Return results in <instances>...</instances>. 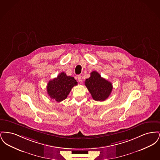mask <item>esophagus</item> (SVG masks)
<instances>
[{"label":"esophagus","mask_w":160,"mask_h":160,"mask_svg":"<svg viewBox=\"0 0 160 160\" xmlns=\"http://www.w3.org/2000/svg\"><path fill=\"white\" fill-rule=\"evenodd\" d=\"M77 78H78V80L80 83H82V76H77Z\"/></svg>","instance_id":"34e87169"}]
</instances>
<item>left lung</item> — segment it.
<instances>
[{
  "label": "left lung",
  "instance_id": "8db88e82",
  "mask_svg": "<svg viewBox=\"0 0 160 160\" xmlns=\"http://www.w3.org/2000/svg\"><path fill=\"white\" fill-rule=\"evenodd\" d=\"M86 87L91 93L93 99L103 101L110 96L113 86L111 82L101 77L97 71H92L89 78L86 79Z\"/></svg>",
  "mask_w": 160,
  "mask_h": 160
}]
</instances>
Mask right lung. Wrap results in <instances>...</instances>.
Returning a JSON list of instances; mask_svg holds the SVG:
<instances>
[{
  "mask_svg": "<svg viewBox=\"0 0 160 160\" xmlns=\"http://www.w3.org/2000/svg\"><path fill=\"white\" fill-rule=\"evenodd\" d=\"M77 84V82L74 77L67 76L62 72L48 83L47 91L52 99L61 102L67 98L71 89Z\"/></svg>",
  "mask_w": 160,
  "mask_h": 160,
  "instance_id": "add662e5",
  "label": "right lung"
}]
</instances>
